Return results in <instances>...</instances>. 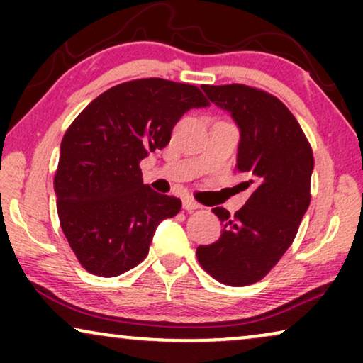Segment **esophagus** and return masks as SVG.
Wrapping results in <instances>:
<instances>
[{
    "mask_svg": "<svg viewBox=\"0 0 363 363\" xmlns=\"http://www.w3.org/2000/svg\"><path fill=\"white\" fill-rule=\"evenodd\" d=\"M200 206H201L200 203L193 200L191 196H185V198H183V208H185L186 211H195V210H198V208H200Z\"/></svg>",
    "mask_w": 363,
    "mask_h": 363,
    "instance_id": "esophagus-1",
    "label": "esophagus"
}]
</instances>
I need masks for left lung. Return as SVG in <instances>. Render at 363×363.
<instances>
[{
	"label": "left lung",
	"instance_id": "1",
	"mask_svg": "<svg viewBox=\"0 0 363 363\" xmlns=\"http://www.w3.org/2000/svg\"><path fill=\"white\" fill-rule=\"evenodd\" d=\"M208 99L235 118L241 132L238 172L246 205L235 215L213 208L223 223L220 240L198 246L203 269L226 286L261 281L292 245L311 203L314 155L299 122L279 99L245 84L203 86Z\"/></svg>",
	"mask_w": 363,
	"mask_h": 363
}]
</instances>
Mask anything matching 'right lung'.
Returning a JSON list of instances; mask_svg holds the SVG:
<instances>
[{
  "instance_id": "right-lung-1",
  "label": "right lung",
  "mask_w": 363,
  "mask_h": 363,
  "mask_svg": "<svg viewBox=\"0 0 363 363\" xmlns=\"http://www.w3.org/2000/svg\"><path fill=\"white\" fill-rule=\"evenodd\" d=\"M210 106L196 86L135 79L94 99L64 133L54 175L64 236L91 274L121 276L145 259L153 233L182 200L143 185L140 162L168 145L190 108Z\"/></svg>"
}]
</instances>
